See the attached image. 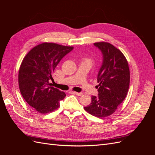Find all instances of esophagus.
<instances>
[{"mask_svg": "<svg viewBox=\"0 0 155 155\" xmlns=\"http://www.w3.org/2000/svg\"><path fill=\"white\" fill-rule=\"evenodd\" d=\"M74 94H76V95H77L78 96H81L82 95H83V93H81V92H72Z\"/></svg>", "mask_w": 155, "mask_h": 155, "instance_id": "1", "label": "esophagus"}]
</instances>
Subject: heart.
<instances>
[{"label":"heart","instance_id":"b5f03b06","mask_svg":"<svg viewBox=\"0 0 155 155\" xmlns=\"http://www.w3.org/2000/svg\"><path fill=\"white\" fill-rule=\"evenodd\" d=\"M85 60H86V61H89V62L92 63V62H91V59H86Z\"/></svg>","mask_w":155,"mask_h":155}]
</instances>
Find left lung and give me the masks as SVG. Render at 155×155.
Listing matches in <instances>:
<instances>
[{
	"mask_svg": "<svg viewBox=\"0 0 155 155\" xmlns=\"http://www.w3.org/2000/svg\"><path fill=\"white\" fill-rule=\"evenodd\" d=\"M94 45L103 54L104 60L97 76L98 96H92L91 104L84 109L97 118H105L116 111L127 94L130 70L121 51L107 42Z\"/></svg>",
	"mask_w": 155,
	"mask_h": 155,
	"instance_id": "left-lung-1",
	"label": "left lung"
}]
</instances>
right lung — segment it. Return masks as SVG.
<instances>
[{"label": "right lung", "instance_id": "add662e5", "mask_svg": "<svg viewBox=\"0 0 155 155\" xmlns=\"http://www.w3.org/2000/svg\"><path fill=\"white\" fill-rule=\"evenodd\" d=\"M73 46L54 43L35 46L23 59L18 71V87L28 104L41 114L53 112L66 94L51 86L53 73L60 61Z\"/></svg>", "mask_w": 155, "mask_h": 155}]
</instances>
